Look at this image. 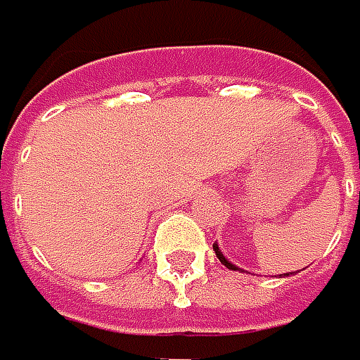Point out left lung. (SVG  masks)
Returning <instances> with one entry per match:
<instances>
[{"mask_svg": "<svg viewBox=\"0 0 360 360\" xmlns=\"http://www.w3.org/2000/svg\"><path fill=\"white\" fill-rule=\"evenodd\" d=\"M213 250H215V254H217V256H219V260H221V264H225V266H227V269L238 270V266H236V264H231V262H229V260H225V256H223V254H221V252H219V248H217V245H213Z\"/></svg>", "mask_w": 360, "mask_h": 360, "instance_id": "obj_1", "label": "left lung"}]
</instances>
